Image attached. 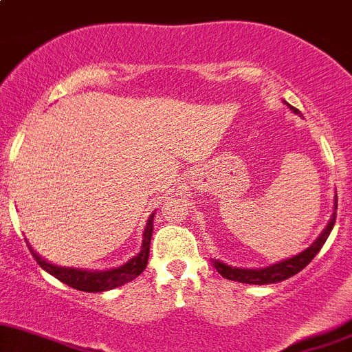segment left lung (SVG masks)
I'll return each mask as SVG.
<instances>
[{"label":"left lung","instance_id":"obj_1","mask_svg":"<svg viewBox=\"0 0 352 352\" xmlns=\"http://www.w3.org/2000/svg\"><path fill=\"white\" fill-rule=\"evenodd\" d=\"M288 104V102H286ZM288 108L293 113L300 115V111L295 108V106L288 104ZM335 212L331 214L330 221H328L327 227L323 228L321 235L318 239L311 244L305 251L295 254L292 258H286L283 262H277L274 265L263 267V269H239V267H230L227 263L220 262V260H212V265L225 279H230V281H239V283H248V285H270V283H281L288 277L295 276V274L300 272L302 269L309 265L312 262V258L319 253V250L323 248V244L327 243L328 235H330L331 228L335 225V218H337V201H335Z\"/></svg>","mask_w":352,"mask_h":352}]
</instances>
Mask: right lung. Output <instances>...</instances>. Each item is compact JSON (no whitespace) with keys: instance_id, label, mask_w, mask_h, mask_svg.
<instances>
[{"instance_id":"add662e5","label":"right lung","mask_w":352,"mask_h":352,"mask_svg":"<svg viewBox=\"0 0 352 352\" xmlns=\"http://www.w3.org/2000/svg\"><path fill=\"white\" fill-rule=\"evenodd\" d=\"M151 232H153V214L148 218L146 228L143 234V244H141V251L134 258H131L127 263L117 267V269L109 270H85V269H75V267H57L48 263L47 260L34 253L33 248L29 246V251L33 254V258L38 262V265L43 270H47L50 276L59 279L64 285L71 286V288L80 289V292L89 293H99L108 292V289L118 288V286L125 285V283L136 279L144 269H146L148 256H150V241Z\"/></svg>"}]
</instances>
